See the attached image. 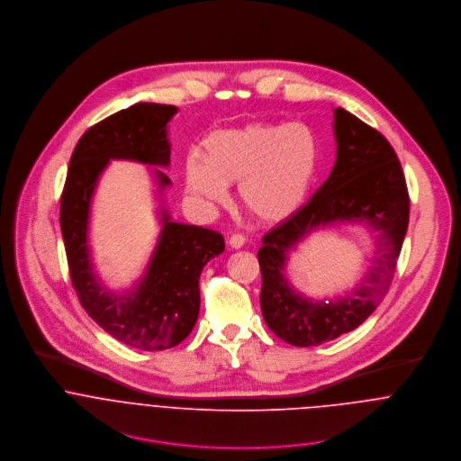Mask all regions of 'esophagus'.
<instances>
[{
  "label": "esophagus",
  "mask_w": 461,
  "mask_h": 461,
  "mask_svg": "<svg viewBox=\"0 0 461 461\" xmlns=\"http://www.w3.org/2000/svg\"><path fill=\"white\" fill-rule=\"evenodd\" d=\"M245 236H241V234H232L230 238H229V245H230V249H241L243 245H245Z\"/></svg>",
  "instance_id": "34e87169"
}]
</instances>
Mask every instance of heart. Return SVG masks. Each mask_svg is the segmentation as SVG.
I'll return each instance as SVG.
<instances>
[{
    "mask_svg": "<svg viewBox=\"0 0 461 461\" xmlns=\"http://www.w3.org/2000/svg\"><path fill=\"white\" fill-rule=\"evenodd\" d=\"M205 159L188 156L186 188L209 203H223L240 185L241 205L264 225L291 218L305 202L320 170V140L303 122H254L207 136Z\"/></svg>",
    "mask_w": 461,
    "mask_h": 461,
    "instance_id": "1",
    "label": "heart"
}]
</instances>
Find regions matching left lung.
Segmentation results:
<instances>
[{
  "label": "left lung",
  "mask_w": 461,
  "mask_h": 461,
  "mask_svg": "<svg viewBox=\"0 0 461 461\" xmlns=\"http://www.w3.org/2000/svg\"><path fill=\"white\" fill-rule=\"evenodd\" d=\"M337 159L329 179L303 207L271 229L258 252L264 321L282 340L309 348L360 327L380 305L394 276L408 229L410 198L393 145L349 112L333 110ZM342 221L376 232L375 254L357 287L333 301H311L285 278L288 252L312 230Z\"/></svg>",
  "instance_id": "left-lung-1"
}]
</instances>
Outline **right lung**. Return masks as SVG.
Listing matches in <instances>:
<instances>
[{
	"label": "right lung",
	"mask_w": 461,
	"mask_h": 461,
	"mask_svg": "<svg viewBox=\"0 0 461 461\" xmlns=\"http://www.w3.org/2000/svg\"><path fill=\"white\" fill-rule=\"evenodd\" d=\"M176 113L170 104L138 103L92 126L70 156L60 202L68 273L79 303L104 331L145 351L174 348L190 335L200 309V273L225 250L223 236L172 221L161 207L163 229L141 280L130 291L113 293L97 280L90 261V203L110 159L170 165L167 124ZM154 176L159 192L172 185L165 172L154 170Z\"/></svg>",
	"instance_id": "obj_1"
}]
</instances>
